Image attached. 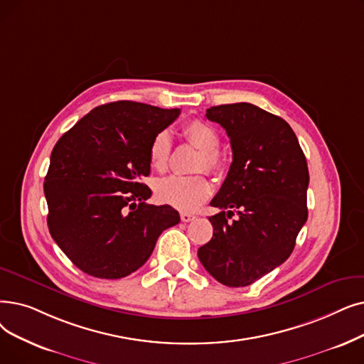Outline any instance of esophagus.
<instances>
[{"label": "esophagus", "instance_id": "obj_1", "mask_svg": "<svg viewBox=\"0 0 364 364\" xmlns=\"http://www.w3.org/2000/svg\"><path fill=\"white\" fill-rule=\"evenodd\" d=\"M180 218H181V221H184V223H188V221H193L196 218V215L192 213H181Z\"/></svg>", "mask_w": 364, "mask_h": 364}]
</instances>
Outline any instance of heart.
<instances>
[{
	"instance_id": "heart-1",
	"label": "heart",
	"mask_w": 364,
	"mask_h": 364,
	"mask_svg": "<svg viewBox=\"0 0 364 364\" xmlns=\"http://www.w3.org/2000/svg\"><path fill=\"white\" fill-rule=\"evenodd\" d=\"M183 136L188 144L200 150L198 162L199 171L205 169L211 173H217L221 169L223 161H221V156L217 151L220 146V135L214 126L202 120L187 122L183 126ZM171 147V135L166 131L159 132L153 138L149 149V161L153 169L162 172L168 168ZM154 191L157 199L162 203H166L180 211H192L198 208L205 199H208L213 187L203 176H171L157 181Z\"/></svg>"
}]
</instances>
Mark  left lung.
I'll list each match as a JSON object with an SVG mask.
<instances>
[{
	"label": "left lung",
	"mask_w": 364,
	"mask_h": 364,
	"mask_svg": "<svg viewBox=\"0 0 364 364\" xmlns=\"http://www.w3.org/2000/svg\"><path fill=\"white\" fill-rule=\"evenodd\" d=\"M230 138L233 161L211 200L214 233L198 250L205 269L229 287L250 286L286 262L308 218L306 157L290 124L248 104L207 109ZM233 212L239 218L229 222Z\"/></svg>",
	"instance_id": "1"
}]
</instances>
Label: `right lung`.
I'll return each mask as SVG.
<instances>
[{"instance_id":"right-lung-1","label":"right lung","mask_w":364,"mask_h":364,"mask_svg":"<svg viewBox=\"0 0 364 364\" xmlns=\"http://www.w3.org/2000/svg\"><path fill=\"white\" fill-rule=\"evenodd\" d=\"M180 116L143 102L93 108L59 138L44 178L47 226L55 242L85 274L119 279L143 266L159 235L180 221L151 196L153 138Z\"/></svg>"}]
</instances>
